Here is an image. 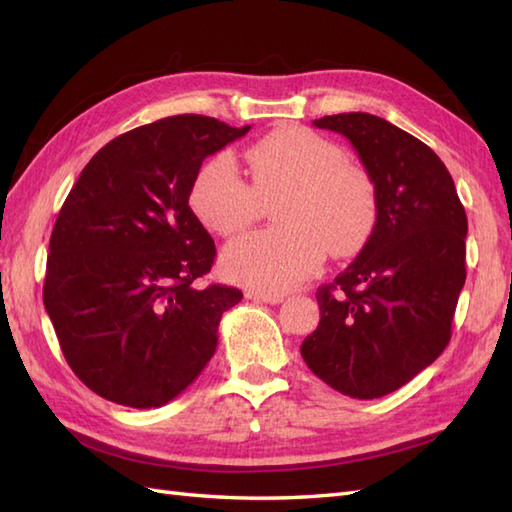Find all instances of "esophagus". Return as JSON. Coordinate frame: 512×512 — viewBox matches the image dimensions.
<instances>
[{
	"label": "esophagus",
	"mask_w": 512,
	"mask_h": 512,
	"mask_svg": "<svg viewBox=\"0 0 512 512\" xmlns=\"http://www.w3.org/2000/svg\"><path fill=\"white\" fill-rule=\"evenodd\" d=\"M246 297L253 299V301L270 303V306H277V303H281V301L286 299L284 295H277V292H246Z\"/></svg>",
	"instance_id": "esophagus-1"
}]
</instances>
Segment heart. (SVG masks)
Segmentation results:
<instances>
[{"label":"heart","mask_w":512,"mask_h":512,"mask_svg":"<svg viewBox=\"0 0 512 512\" xmlns=\"http://www.w3.org/2000/svg\"><path fill=\"white\" fill-rule=\"evenodd\" d=\"M253 184L235 162L220 154L204 162L191 187V206L206 228L231 237L253 224L264 202L284 193L275 206L281 226L242 235L222 253L224 275L257 292H284L310 277L325 257L347 255L374 226V184L345 151L288 125L246 151Z\"/></svg>","instance_id":"obj_1"}]
</instances>
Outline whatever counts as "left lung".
<instances>
[{"label":"left lung","mask_w":512,"mask_h":512,"mask_svg":"<svg viewBox=\"0 0 512 512\" xmlns=\"http://www.w3.org/2000/svg\"><path fill=\"white\" fill-rule=\"evenodd\" d=\"M350 140L376 195L363 250L317 292L321 321L301 356L323 383L372 400L429 367L451 339L466 279L464 206L451 173L422 140L374 114L323 116Z\"/></svg>","instance_id":"left-lung-1"}]
</instances>
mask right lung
Returning a JSON list of instances; mask_svg holds the SVG:
<instances>
[{
    "label": "right lung",
    "instance_id": "obj_1",
    "mask_svg": "<svg viewBox=\"0 0 512 512\" xmlns=\"http://www.w3.org/2000/svg\"><path fill=\"white\" fill-rule=\"evenodd\" d=\"M250 129L180 114L110 140L85 165L50 237L43 306L85 387L134 409L182 394L217 347L228 286L195 288L213 237L189 206L206 156Z\"/></svg>",
    "mask_w": 512,
    "mask_h": 512
}]
</instances>
